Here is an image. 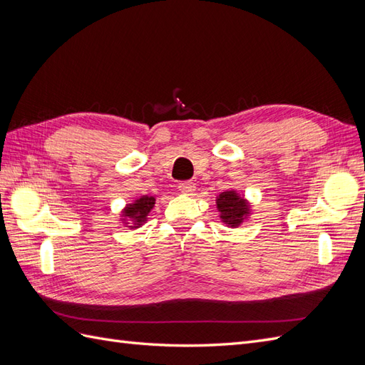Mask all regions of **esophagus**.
Masks as SVG:
<instances>
[{"mask_svg":"<svg viewBox=\"0 0 365 365\" xmlns=\"http://www.w3.org/2000/svg\"><path fill=\"white\" fill-rule=\"evenodd\" d=\"M178 189L181 193L185 195H192L195 192V184L192 181H182L178 184Z\"/></svg>","mask_w":365,"mask_h":365,"instance_id":"1","label":"esophagus"}]
</instances>
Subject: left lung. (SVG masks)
Returning a JSON list of instances; mask_svg holds the SVG:
<instances>
[{"mask_svg":"<svg viewBox=\"0 0 365 365\" xmlns=\"http://www.w3.org/2000/svg\"><path fill=\"white\" fill-rule=\"evenodd\" d=\"M217 210L220 212V219L222 222L237 227L242 219L248 215V205L245 200L237 196L236 192H222L216 200Z\"/></svg>","mask_w":365,"mask_h":365,"instance_id":"8db88e82","label":"left lung"}]
</instances>
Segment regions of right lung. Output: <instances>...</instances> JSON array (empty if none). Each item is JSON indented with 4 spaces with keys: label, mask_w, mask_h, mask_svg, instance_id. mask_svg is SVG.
Returning <instances> with one entry per match:
<instances>
[{
    "label": "right lung",
    "mask_w": 365,
    "mask_h": 365,
    "mask_svg": "<svg viewBox=\"0 0 365 365\" xmlns=\"http://www.w3.org/2000/svg\"><path fill=\"white\" fill-rule=\"evenodd\" d=\"M153 204H155V197L153 196H141L140 200H137L134 204H129L125 208V217H130L134 220V227L130 225V228H138L146 220V216L152 210Z\"/></svg>",
    "instance_id": "obj_1"
}]
</instances>
